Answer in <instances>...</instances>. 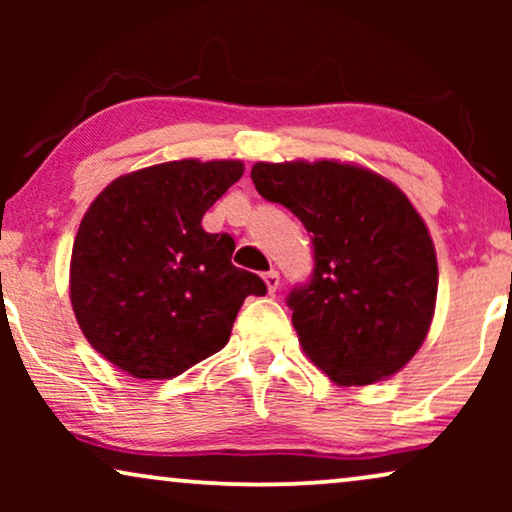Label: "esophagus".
<instances>
[{"label": "esophagus", "mask_w": 512, "mask_h": 512, "mask_svg": "<svg viewBox=\"0 0 512 512\" xmlns=\"http://www.w3.org/2000/svg\"><path fill=\"white\" fill-rule=\"evenodd\" d=\"M263 282H265V286H268L270 293H275L277 286H279V272L277 270H268L263 275Z\"/></svg>", "instance_id": "obj_1"}]
</instances>
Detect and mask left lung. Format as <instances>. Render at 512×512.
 <instances>
[{
    "mask_svg": "<svg viewBox=\"0 0 512 512\" xmlns=\"http://www.w3.org/2000/svg\"><path fill=\"white\" fill-rule=\"evenodd\" d=\"M251 179L312 233V277L286 298L305 354L342 387L398 373L422 347L438 293L436 249L405 193L335 160L256 163Z\"/></svg>",
    "mask_w": 512,
    "mask_h": 512,
    "instance_id": "8db88e82",
    "label": "left lung"
}]
</instances>
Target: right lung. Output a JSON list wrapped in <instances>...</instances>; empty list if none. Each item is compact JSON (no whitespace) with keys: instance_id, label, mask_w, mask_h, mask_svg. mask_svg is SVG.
I'll return each mask as SVG.
<instances>
[{"instance_id":"right-lung-1","label":"right lung","mask_w":512,"mask_h":512,"mask_svg":"<svg viewBox=\"0 0 512 512\" xmlns=\"http://www.w3.org/2000/svg\"><path fill=\"white\" fill-rule=\"evenodd\" d=\"M240 160H172L123 174L83 216L69 298L83 335L132 377L170 380L226 347L247 296L268 286L235 268V240L202 216Z\"/></svg>"}]
</instances>
